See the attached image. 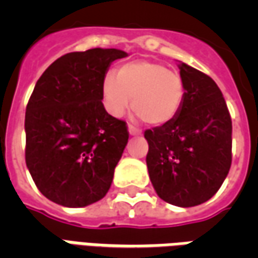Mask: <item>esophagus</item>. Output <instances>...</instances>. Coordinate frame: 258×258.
Listing matches in <instances>:
<instances>
[{
    "label": "esophagus",
    "instance_id": "esophagus-1",
    "mask_svg": "<svg viewBox=\"0 0 258 258\" xmlns=\"http://www.w3.org/2000/svg\"><path fill=\"white\" fill-rule=\"evenodd\" d=\"M128 133L130 135H134V137H138V135L142 134V133H141V130H138L137 127H134V125H131V124L128 125Z\"/></svg>",
    "mask_w": 258,
    "mask_h": 258
}]
</instances>
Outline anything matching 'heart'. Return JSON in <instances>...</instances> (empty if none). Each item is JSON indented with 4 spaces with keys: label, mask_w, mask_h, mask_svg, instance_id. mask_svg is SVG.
<instances>
[{
    "label": "heart",
    "mask_w": 258,
    "mask_h": 258,
    "mask_svg": "<svg viewBox=\"0 0 258 258\" xmlns=\"http://www.w3.org/2000/svg\"><path fill=\"white\" fill-rule=\"evenodd\" d=\"M181 74L152 60H134L120 66L116 76L102 80V99L112 116L120 117L131 105L135 116L148 125L171 123L185 102Z\"/></svg>",
    "instance_id": "obj_1"
}]
</instances>
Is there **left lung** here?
<instances>
[{
  "label": "left lung",
  "mask_w": 258,
  "mask_h": 258,
  "mask_svg": "<svg viewBox=\"0 0 258 258\" xmlns=\"http://www.w3.org/2000/svg\"><path fill=\"white\" fill-rule=\"evenodd\" d=\"M182 110L171 123L146 130V164L159 198L192 207L213 198L232 162V121L214 80L179 62Z\"/></svg>",
  "instance_id": "left-lung-1"
}]
</instances>
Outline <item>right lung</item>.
I'll list each match as a JSON object with an SVG mask.
<instances>
[{
  "instance_id": "add662e5",
  "label": "right lung",
  "mask_w": 258,
  "mask_h": 258,
  "mask_svg": "<svg viewBox=\"0 0 258 258\" xmlns=\"http://www.w3.org/2000/svg\"><path fill=\"white\" fill-rule=\"evenodd\" d=\"M114 48L56 59L36 83L26 107V166L38 190L64 207H84L110 188L128 130L102 103V80Z\"/></svg>"
}]
</instances>
